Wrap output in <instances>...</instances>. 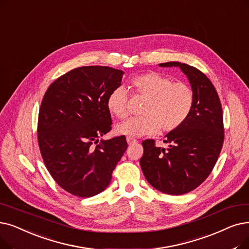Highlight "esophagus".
<instances>
[{
    "mask_svg": "<svg viewBox=\"0 0 249 249\" xmlns=\"http://www.w3.org/2000/svg\"><path fill=\"white\" fill-rule=\"evenodd\" d=\"M126 140H127V142H128L129 145L132 144V143H136V142H137V140H136L135 138H132V137H127Z\"/></svg>",
    "mask_w": 249,
    "mask_h": 249,
    "instance_id": "obj_1",
    "label": "esophagus"
}]
</instances>
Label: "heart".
<instances>
[{
  "label": "heart",
  "mask_w": 249,
  "mask_h": 249,
  "mask_svg": "<svg viewBox=\"0 0 249 249\" xmlns=\"http://www.w3.org/2000/svg\"><path fill=\"white\" fill-rule=\"evenodd\" d=\"M131 85L137 94L146 99L142 110L143 115L119 124L117 133L140 137L156 134L160 128L165 132H171L189 118L194 105V92L187 84L174 82L158 72H147L134 77ZM106 105L113 116L119 119L128 116L127 93L123 86H117L110 92Z\"/></svg>",
  "instance_id": "obj_1"
}]
</instances>
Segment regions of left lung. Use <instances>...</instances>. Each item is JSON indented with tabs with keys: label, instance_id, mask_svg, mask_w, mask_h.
Wrapping results in <instances>:
<instances>
[{
	"label": "left lung",
	"instance_id": "1",
	"mask_svg": "<svg viewBox=\"0 0 249 249\" xmlns=\"http://www.w3.org/2000/svg\"><path fill=\"white\" fill-rule=\"evenodd\" d=\"M179 67L194 92V105L186 122L166 135L169 147H157L154 139L142 142L140 167L156 189L180 196L198 187L213 171L224 142L223 111L219 95L207 75L180 62L159 64Z\"/></svg>",
	"mask_w": 249,
	"mask_h": 249
}]
</instances>
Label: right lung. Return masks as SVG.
I'll use <instances>...</instances> for the list:
<instances>
[{
    "label": "right lung",
    "mask_w": 249,
    "mask_h": 249,
    "mask_svg": "<svg viewBox=\"0 0 249 249\" xmlns=\"http://www.w3.org/2000/svg\"><path fill=\"white\" fill-rule=\"evenodd\" d=\"M123 74L107 66L75 68L53 81L41 101L37 140L42 160L57 184L75 196L105 190L127 149L124 135L100 140L112 129L106 102Z\"/></svg>",
    "instance_id": "1"
}]
</instances>
